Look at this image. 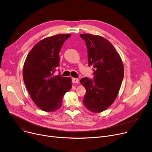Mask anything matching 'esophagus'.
Here are the masks:
<instances>
[{"instance_id":"esophagus-1","label":"esophagus","mask_w":152,"mask_h":152,"mask_svg":"<svg viewBox=\"0 0 152 152\" xmlns=\"http://www.w3.org/2000/svg\"><path fill=\"white\" fill-rule=\"evenodd\" d=\"M72 82H73V83L77 84V83H79V79H77V78H74V77H73V78H72Z\"/></svg>"}]
</instances>
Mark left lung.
I'll return each mask as SVG.
<instances>
[{
    "label": "left lung",
    "mask_w": 152,
    "mask_h": 152,
    "mask_svg": "<svg viewBox=\"0 0 152 152\" xmlns=\"http://www.w3.org/2000/svg\"><path fill=\"white\" fill-rule=\"evenodd\" d=\"M86 43L88 66H94V79L80 80L86 89L84 106L91 112L100 113L115 99L124 76V68L117 50L106 38L89 34H80Z\"/></svg>",
    "instance_id": "obj_1"
}]
</instances>
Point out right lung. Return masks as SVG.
<instances>
[{
	"label": "right lung",
	"instance_id": "right-lung-1",
	"mask_svg": "<svg viewBox=\"0 0 152 152\" xmlns=\"http://www.w3.org/2000/svg\"><path fill=\"white\" fill-rule=\"evenodd\" d=\"M70 34H58L37 43L28 54L23 79L34 103L42 110L53 112L62 106V98L72 88V79L58 75L59 52Z\"/></svg>",
	"mask_w": 152,
	"mask_h": 152
}]
</instances>
